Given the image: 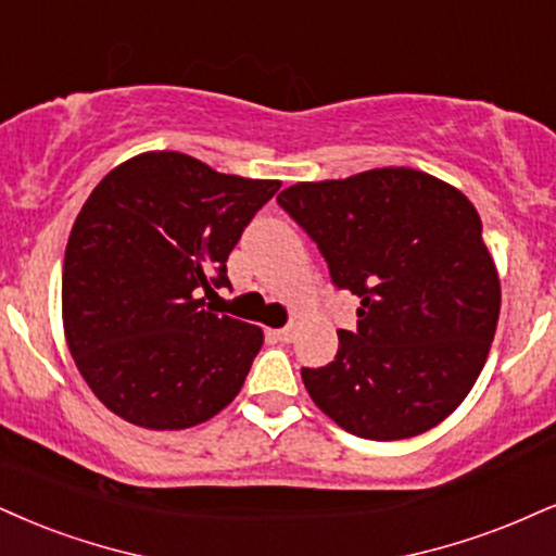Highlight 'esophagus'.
Segmentation results:
<instances>
[{"label":"esophagus","instance_id":"esophagus-1","mask_svg":"<svg viewBox=\"0 0 556 556\" xmlns=\"http://www.w3.org/2000/svg\"><path fill=\"white\" fill-rule=\"evenodd\" d=\"M270 334L278 342H291L293 340V327H280V330H270Z\"/></svg>","mask_w":556,"mask_h":556}]
</instances>
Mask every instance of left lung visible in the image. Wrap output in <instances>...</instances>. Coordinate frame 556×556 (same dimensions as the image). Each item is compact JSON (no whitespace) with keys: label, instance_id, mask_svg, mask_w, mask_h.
I'll list each match as a JSON object with an SVG mask.
<instances>
[{"label":"left lung","instance_id":"obj_1","mask_svg":"<svg viewBox=\"0 0 556 556\" xmlns=\"http://www.w3.org/2000/svg\"><path fill=\"white\" fill-rule=\"evenodd\" d=\"M280 208L317 242L332 283L361 299L325 368H301L314 404L348 433L402 441L467 400L500 317L482 218L462 190L409 167L296 182Z\"/></svg>","mask_w":556,"mask_h":556}]
</instances>
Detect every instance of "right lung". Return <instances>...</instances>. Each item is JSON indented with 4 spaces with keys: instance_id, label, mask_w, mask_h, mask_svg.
<instances>
[{
    "instance_id": "obj_1",
    "label": "right lung",
    "mask_w": 556,
    "mask_h": 556,
    "mask_svg": "<svg viewBox=\"0 0 556 556\" xmlns=\"http://www.w3.org/2000/svg\"><path fill=\"white\" fill-rule=\"evenodd\" d=\"M278 188L143 152L89 193L68 235L61 314L81 379L111 413L185 430L239 394L263 330L205 299L229 286V252Z\"/></svg>"
}]
</instances>
